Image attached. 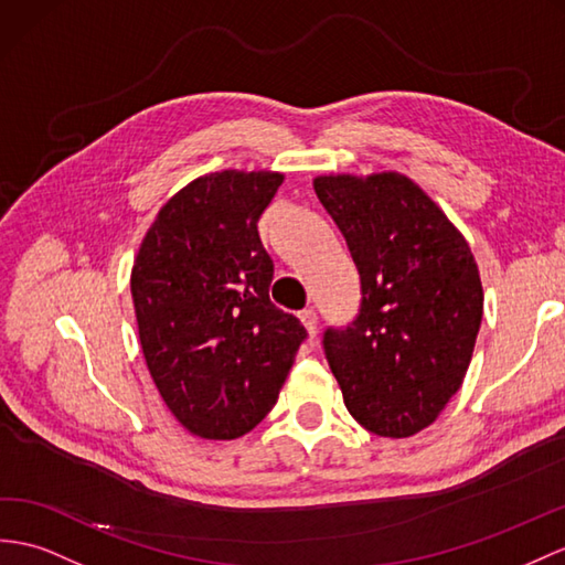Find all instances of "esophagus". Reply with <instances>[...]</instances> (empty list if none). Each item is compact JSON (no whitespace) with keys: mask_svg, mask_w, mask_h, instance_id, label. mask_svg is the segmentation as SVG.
I'll list each match as a JSON object with an SVG mask.
<instances>
[{"mask_svg":"<svg viewBox=\"0 0 565 565\" xmlns=\"http://www.w3.org/2000/svg\"><path fill=\"white\" fill-rule=\"evenodd\" d=\"M299 321H301V326H305L307 335H309V338H313V335H316V330H319V319H316V311H313V309L299 311Z\"/></svg>","mask_w":565,"mask_h":565,"instance_id":"1","label":"esophagus"}]
</instances>
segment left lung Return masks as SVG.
<instances>
[{
    "mask_svg": "<svg viewBox=\"0 0 565 565\" xmlns=\"http://www.w3.org/2000/svg\"><path fill=\"white\" fill-rule=\"evenodd\" d=\"M313 189L362 280L356 319L323 335L330 371L364 429L415 436L441 415L472 360L484 290L470 244L401 172L321 174Z\"/></svg>",
    "mask_w": 565,
    "mask_h": 565,
    "instance_id": "obj_1",
    "label": "left lung"
}]
</instances>
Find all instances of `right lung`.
I'll use <instances>...</instances> for the list:
<instances>
[{
  "mask_svg": "<svg viewBox=\"0 0 565 565\" xmlns=\"http://www.w3.org/2000/svg\"><path fill=\"white\" fill-rule=\"evenodd\" d=\"M285 174H203L162 205L131 268L139 340L160 397L189 434L239 438L264 419L307 330L268 297L258 217Z\"/></svg>",
  "mask_w": 565,
  "mask_h": 565,
  "instance_id": "add662e5",
  "label": "right lung"
}]
</instances>
